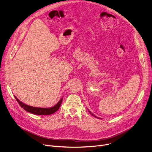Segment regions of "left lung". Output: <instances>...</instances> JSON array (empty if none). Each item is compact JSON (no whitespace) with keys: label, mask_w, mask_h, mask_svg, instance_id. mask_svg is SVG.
I'll return each mask as SVG.
<instances>
[{"label":"left lung","mask_w":152,"mask_h":152,"mask_svg":"<svg viewBox=\"0 0 152 152\" xmlns=\"http://www.w3.org/2000/svg\"><path fill=\"white\" fill-rule=\"evenodd\" d=\"M89 112H90V111H89ZM90 114H91V115H93V116H94V117H96V118H98V117H96V116H95V115H93V114H92V113H91V112H90Z\"/></svg>","instance_id":"1"}]
</instances>
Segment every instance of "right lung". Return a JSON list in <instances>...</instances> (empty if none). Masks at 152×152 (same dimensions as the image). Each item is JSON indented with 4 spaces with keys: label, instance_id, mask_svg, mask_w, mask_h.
<instances>
[{
    "label": "right lung",
    "instance_id": "add662e5",
    "mask_svg": "<svg viewBox=\"0 0 152 152\" xmlns=\"http://www.w3.org/2000/svg\"><path fill=\"white\" fill-rule=\"evenodd\" d=\"M14 97L15 98L16 100L20 104V106L23 108V110L26 111L28 113L34 114L35 115H50L53 113H55L58 109L59 107L61 106L62 101V98L61 99V100L53 107H33L31 106H29L28 104H26L23 103L22 102L20 101L15 96Z\"/></svg>",
    "mask_w": 152,
    "mask_h": 152
}]
</instances>
